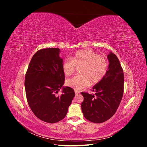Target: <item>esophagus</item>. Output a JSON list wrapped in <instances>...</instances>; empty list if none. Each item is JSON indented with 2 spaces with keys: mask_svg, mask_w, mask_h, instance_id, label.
<instances>
[{
  "mask_svg": "<svg viewBox=\"0 0 147 147\" xmlns=\"http://www.w3.org/2000/svg\"><path fill=\"white\" fill-rule=\"evenodd\" d=\"M75 93L76 94H80V91H77V90H75Z\"/></svg>",
  "mask_w": 147,
  "mask_h": 147,
  "instance_id": "1",
  "label": "esophagus"
}]
</instances>
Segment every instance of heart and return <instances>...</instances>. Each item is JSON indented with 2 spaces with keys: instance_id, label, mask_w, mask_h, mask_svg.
I'll list each match as a JSON object with an SVG mask.
<instances>
[{
  "instance_id": "heart-1",
  "label": "heart",
  "mask_w": 147,
  "mask_h": 147,
  "mask_svg": "<svg viewBox=\"0 0 147 147\" xmlns=\"http://www.w3.org/2000/svg\"><path fill=\"white\" fill-rule=\"evenodd\" d=\"M109 62L105 57L91 50H82L75 52L71 58L65 59L62 65L65 76L72 75L76 67H80L81 75L67 80L66 84L75 90H80L89 84L100 82L107 73Z\"/></svg>"
}]
</instances>
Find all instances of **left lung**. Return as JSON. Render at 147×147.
<instances>
[{
    "label": "left lung",
    "instance_id": "1",
    "mask_svg": "<svg viewBox=\"0 0 147 147\" xmlns=\"http://www.w3.org/2000/svg\"><path fill=\"white\" fill-rule=\"evenodd\" d=\"M109 70L105 77L93 87L94 94L82 92L81 107L84 117L90 121L101 123L117 112L124 92V73L118 57L113 53L107 56Z\"/></svg>",
    "mask_w": 147,
    "mask_h": 147
}]
</instances>
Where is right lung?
Returning <instances> with one entry per match:
<instances>
[{"label":"right lung","instance_id":"right-lung-1","mask_svg":"<svg viewBox=\"0 0 147 147\" xmlns=\"http://www.w3.org/2000/svg\"><path fill=\"white\" fill-rule=\"evenodd\" d=\"M59 49L51 48L38 50L30 60L25 76L26 98L31 110L38 119L55 123L66 116L75 96L72 88H63L65 75Z\"/></svg>","mask_w":147,"mask_h":147}]
</instances>
